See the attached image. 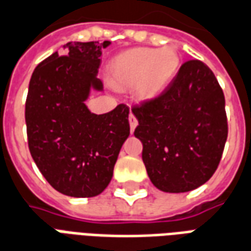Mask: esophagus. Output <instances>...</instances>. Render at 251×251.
<instances>
[{
  "mask_svg": "<svg viewBox=\"0 0 251 251\" xmlns=\"http://www.w3.org/2000/svg\"><path fill=\"white\" fill-rule=\"evenodd\" d=\"M129 124H130V131L133 133V131H134V129H136V126L138 125V121H137L136 117L131 114V113H130V115H129Z\"/></svg>",
  "mask_w": 251,
  "mask_h": 251,
  "instance_id": "34e87169",
  "label": "esophagus"
}]
</instances>
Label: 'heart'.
Wrapping results in <instances>:
<instances>
[{
	"label": "heart",
	"mask_w": 251,
	"mask_h": 251,
	"mask_svg": "<svg viewBox=\"0 0 251 251\" xmlns=\"http://www.w3.org/2000/svg\"><path fill=\"white\" fill-rule=\"evenodd\" d=\"M179 66L180 56L175 47L133 48L120 53L111 62L110 77L114 87L136 86L140 98L151 99L167 87Z\"/></svg>",
	"instance_id": "heart-1"
}]
</instances>
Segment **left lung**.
I'll return each mask as SVG.
<instances>
[{
	"label": "left lung",
	"mask_w": 251,
	"mask_h": 251,
	"mask_svg": "<svg viewBox=\"0 0 251 251\" xmlns=\"http://www.w3.org/2000/svg\"><path fill=\"white\" fill-rule=\"evenodd\" d=\"M142 161L160 191L179 194L215 174L227 140L225 95L214 72L200 60L181 64L156 98L131 107Z\"/></svg>",
	"instance_id": "left-lung-1"
}]
</instances>
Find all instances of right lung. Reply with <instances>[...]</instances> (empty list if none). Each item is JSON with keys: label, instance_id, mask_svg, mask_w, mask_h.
<instances>
[{"label": "right lung", "instance_id": "obj_1", "mask_svg": "<svg viewBox=\"0 0 251 251\" xmlns=\"http://www.w3.org/2000/svg\"><path fill=\"white\" fill-rule=\"evenodd\" d=\"M110 41L67 43L36 67L25 102L28 147L41 175L60 194L93 198L109 185L121 148L129 137V107L106 114L84 104L97 77L102 48Z\"/></svg>", "mask_w": 251, "mask_h": 251}]
</instances>
